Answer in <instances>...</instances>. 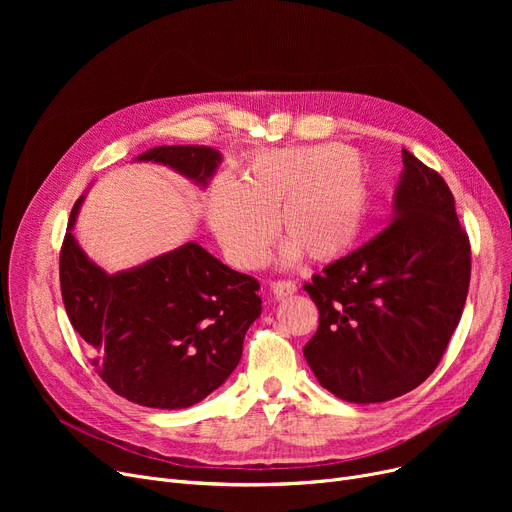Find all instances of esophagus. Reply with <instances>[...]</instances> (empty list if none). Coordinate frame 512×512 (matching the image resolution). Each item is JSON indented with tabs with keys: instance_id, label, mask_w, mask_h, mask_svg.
<instances>
[{
	"instance_id": "esophagus-1",
	"label": "esophagus",
	"mask_w": 512,
	"mask_h": 512,
	"mask_svg": "<svg viewBox=\"0 0 512 512\" xmlns=\"http://www.w3.org/2000/svg\"><path fill=\"white\" fill-rule=\"evenodd\" d=\"M272 292L276 299H284V297H290V294L297 292V284L290 280H278V282H272Z\"/></svg>"
}]
</instances>
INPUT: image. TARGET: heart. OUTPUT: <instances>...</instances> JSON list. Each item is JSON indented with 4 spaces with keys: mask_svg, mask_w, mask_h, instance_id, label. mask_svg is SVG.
I'll return each instance as SVG.
<instances>
[{
    "mask_svg": "<svg viewBox=\"0 0 512 512\" xmlns=\"http://www.w3.org/2000/svg\"><path fill=\"white\" fill-rule=\"evenodd\" d=\"M371 203L363 159L338 145L265 151L242 174L222 180L209 197V224L226 257L242 270L263 259L278 230L286 238L282 261L307 253L332 261L359 240Z\"/></svg>",
    "mask_w": 512,
    "mask_h": 512,
    "instance_id": "1",
    "label": "heart"
}]
</instances>
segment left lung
<instances>
[{
	"mask_svg": "<svg viewBox=\"0 0 512 512\" xmlns=\"http://www.w3.org/2000/svg\"><path fill=\"white\" fill-rule=\"evenodd\" d=\"M390 226L315 274L319 328L303 355L348 402H384L423 384L459 326L471 247L444 178L402 149Z\"/></svg>",
	"mask_w": 512,
	"mask_h": 512,
	"instance_id": "obj_1",
	"label": "left lung"
}]
</instances>
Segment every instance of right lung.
<instances>
[{
  "instance_id": "right-lung-1",
  "label": "right lung",
  "mask_w": 512,
  "mask_h": 512,
  "mask_svg": "<svg viewBox=\"0 0 512 512\" xmlns=\"http://www.w3.org/2000/svg\"><path fill=\"white\" fill-rule=\"evenodd\" d=\"M137 161L168 166L207 186L218 149L161 145ZM70 213L60 253V286L72 328L116 394L151 409H186L218 390L242 357V340L261 315L259 282L238 274L197 242L107 274L78 247Z\"/></svg>"
}]
</instances>
